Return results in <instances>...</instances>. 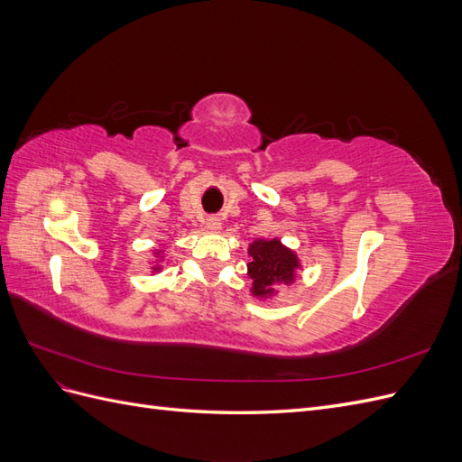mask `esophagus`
Listing matches in <instances>:
<instances>
[{
	"label": "esophagus",
	"instance_id": "obj_1",
	"mask_svg": "<svg viewBox=\"0 0 462 462\" xmlns=\"http://www.w3.org/2000/svg\"><path fill=\"white\" fill-rule=\"evenodd\" d=\"M206 227L212 229V231L221 229V219H219L217 216H209V217L206 219Z\"/></svg>",
	"mask_w": 462,
	"mask_h": 462
}]
</instances>
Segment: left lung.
<instances>
[{
	"mask_svg": "<svg viewBox=\"0 0 462 462\" xmlns=\"http://www.w3.org/2000/svg\"><path fill=\"white\" fill-rule=\"evenodd\" d=\"M248 254L253 256V262H248V275L253 279L250 291L254 297L268 299L275 295L277 285L295 282V272L300 268V262L279 239H256L248 246Z\"/></svg>",
	"mask_w": 462,
	"mask_h": 462,
	"instance_id": "left-lung-1",
	"label": "left lung"
}]
</instances>
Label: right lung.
<instances>
[{"label":"right lung","instance_id":"right-lung-1","mask_svg":"<svg viewBox=\"0 0 462 462\" xmlns=\"http://www.w3.org/2000/svg\"><path fill=\"white\" fill-rule=\"evenodd\" d=\"M160 254H162L160 250H156V262L152 263V272H158V270H162V265H160V263H162V258H160Z\"/></svg>","mask_w":462,"mask_h":462}]
</instances>
